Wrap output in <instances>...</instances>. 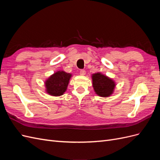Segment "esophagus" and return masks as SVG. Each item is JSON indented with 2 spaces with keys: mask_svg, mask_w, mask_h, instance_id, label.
Segmentation results:
<instances>
[{
  "mask_svg": "<svg viewBox=\"0 0 160 160\" xmlns=\"http://www.w3.org/2000/svg\"><path fill=\"white\" fill-rule=\"evenodd\" d=\"M86 74V71H85V70H84V69H81V71H80V75H85Z\"/></svg>",
  "mask_w": 160,
  "mask_h": 160,
  "instance_id": "34e87169",
  "label": "esophagus"
}]
</instances>
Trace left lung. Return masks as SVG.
I'll return each instance as SVG.
<instances>
[{"instance_id":"left-lung-1","label":"left lung","mask_w":160,"mask_h":160,"mask_svg":"<svg viewBox=\"0 0 160 160\" xmlns=\"http://www.w3.org/2000/svg\"><path fill=\"white\" fill-rule=\"evenodd\" d=\"M93 87L97 95L107 98L113 93L115 83L114 81L100 72L92 75Z\"/></svg>"}]
</instances>
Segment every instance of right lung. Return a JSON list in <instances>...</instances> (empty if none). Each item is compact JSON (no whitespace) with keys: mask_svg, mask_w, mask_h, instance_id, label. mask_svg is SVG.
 Listing matches in <instances>:
<instances>
[{"mask_svg":"<svg viewBox=\"0 0 160 160\" xmlns=\"http://www.w3.org/2000/svg\"><path fill=\"white\" fill-rule=\"evenodd\" d=\"M71 74L63 71H57L45 81L46 91L52 96H60L66 91Z\"/></svg>","mask_w":160,"mask_h":160,"instance_id":"1","label":"right lung"}]
</instances>
